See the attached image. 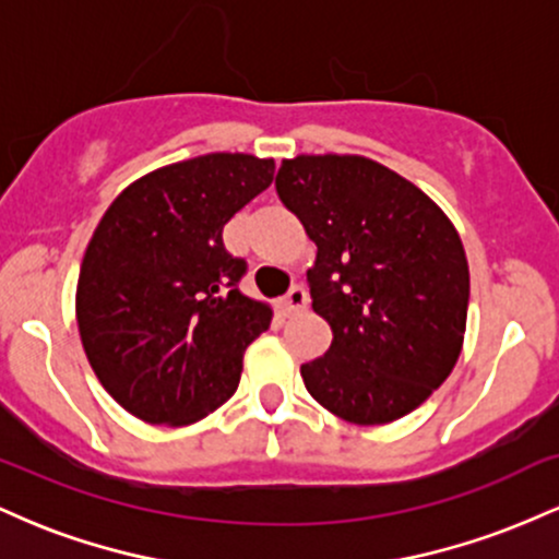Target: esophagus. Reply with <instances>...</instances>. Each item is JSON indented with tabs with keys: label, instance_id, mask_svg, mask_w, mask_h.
Instances as JSON below:
<instances>
[{
	"label": "esophagus",
	"instance_id": "34e87169",
	"mask_svg": "<svg viewBox=\"0 0 559 559\" xmlns=\"http://www.w3.org/2000/svg\"><path fill=\"white\" fill-rule=\"evenodd\" d=\"M305 307H307V294H305V288H301V286H294L292 292L286 294V297L278 299V310H281V316H284V318L297 316V312L305 310Z\"/></svg>",
	"mask_w": 559,
	"mask_h": 559
}]
</instances>
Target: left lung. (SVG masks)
Segmentation results:
<instances>
[{
	"label": "left lung",
	"mask_w": 559,
	"mask_h": 559,
	"mask_svg": "<svg viewBox=\"0 0 559 559\" xmlns=\"http://www.w3.org/2000/svg\"><path fill=\"white\" fill-rule=\"evenodd\" d=\"M316 241L312 310L333 342L301 365L312 400L355 426L400 420L463 352L471 271L457 228L426 191L360 155H299L275 176Z\"/></svg>",
	"instance_id": "8db88e82"
}]
</instances>
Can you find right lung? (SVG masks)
<instances>
[{"label": "right lung", "mask_w": 559, "mask_h": 559, "mask_svg": "<svg viewBox=\"0 0 559 559\" xmlns=\"http://www.w3.org/2000/svg\"><path fill=\"white\" fill-rule=\"evenodd\" d=\"M273 173L271 157L213 152L136 178L102 215L75 320L99 383L139 420L189 426L239 386L273 310L239 292L247 262L223 247V226Z\"/></svg>", "instance_id": "1"}]
</instances>
